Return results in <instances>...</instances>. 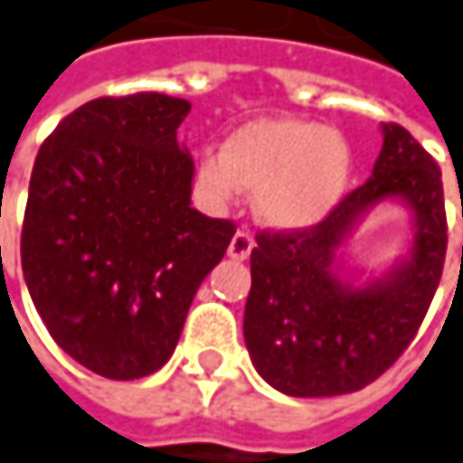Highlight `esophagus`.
<instances>
[{"instance_id":"1","label":"esophagus","mask_w":463,"mask_h":463,"mask_svg":"<svg viewBox=\"0 0 463 463\" xmlns=\"http://www.w3.org/2000/svg\"><path fill=\"white\" fill-rule=\"evenodd\" d=\"M251 249H254V241H251V235H249V232L238 231L235 235H232L231 246H228V257L238 260V262H243V260H249Z\"/></svg>"}]
</instances>
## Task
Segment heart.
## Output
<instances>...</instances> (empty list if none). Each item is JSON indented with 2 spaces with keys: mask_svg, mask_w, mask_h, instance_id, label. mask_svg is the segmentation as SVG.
Listing matches in <instances>:
<instances>
[{
  "mask_svg": "<svg viewBox=\"0 0 463 463\" xmlns=\"http://www.w3.org/2000/svg\"><path fill=\"white\" fill-rule=\"evenodd\" d=\"M351 146L311 120L257 118L235 128L220 155L198 163V182L217 203L254 193V217L276 231L319 225L343 201Z\"/></svg>",
  "mask_w": 463,
  "mask_h": 463,
  "instance_id": "heart-1",
  "label": "heart"
}]
</instances>
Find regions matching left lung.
<instances>
[{"instance_id":"left-lung-1","label":"left lung","mask_w":463,"mask_h":463,"mask_svg":"<svg viewBox=\"0 0 463 463\" xmlns=\"http://www.w3.org/2000/svg\"><path fill=\"white\" fill-rule=\"evenodd\" d=\"M381 134L370 179L326 220L303 232H260L251 249L243 340L254 370L281 394L337 397L373 383L411 345L439 284L442 174L402 126H381ZM381 203L409 212V251L381 277L362 279L342 249Z\"/></svg>"}]
</instances>
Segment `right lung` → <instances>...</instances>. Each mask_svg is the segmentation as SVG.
<instances>
[{
	"instance_id": "add662e5",
	"label": "right lung",
	"mask_w": 463,
	"mask_h": 463,
	"mask_svg": "<svg viewBox=\"0 0 463 463\" xmlns=\"http://www.w3.org/2000/svg\"><path fill=\"white\" fill-rule=\"evenodd\" d=\"M165 93L74 109L34 160L21 265L52 340L112 381L160 370L235 225L193 209V157Z\"/></svg>"
}]
</instances>
